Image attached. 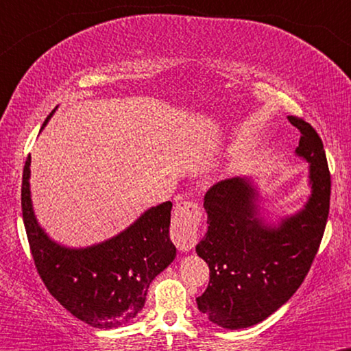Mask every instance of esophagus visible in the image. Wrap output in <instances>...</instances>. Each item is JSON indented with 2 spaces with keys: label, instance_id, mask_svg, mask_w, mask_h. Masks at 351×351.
Wrapping results in <instances>:
<instances>
[{
  "label": "esophagus",
  "instance_id": "1",
  "mask_svg": "<svg viewBox=\"0 0 351 351\" xmlns=\"http://www.w3.org/2000/svg\"><path fill=\"white\" fill-rule=\"evenodd\" d=\"M202 210L197 202H180L174 207L171 238L179 251H191L199 240Z\"/></svg>",
  "mask_w": 351,
  "mask_h": 351
}]
</instances>
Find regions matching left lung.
<instances>
[{
	"label": "left lung",
	"instance_id": "obj_1",
	"mask_svg": "<svg viewBox=\"0 0 351 351\" xmlns=\"http://www.w3.org/2000/svg\"><path fill=\"white\" fill-rule=\"evenodd\" d=\"M289 121L300 133L295 152L311 162L312 195L302 212L267 226L258 217L256 192L240 177L221 180L205 193L208 230L197 254L210 267V281L197 306L210 322L230 330L263 322L292 298L327 225L332 182L324 143L304 118Z\"/></svg>",
	"mask_w": 351,
	"mask_h": 351
}]
</instances>
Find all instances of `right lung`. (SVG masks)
<instances>
[{"mask_svg":"<svg viewBox=\"0 0 351 351\" xmlns=\"http://www.w3.org/2000/svg\"><path fill=\"white\" fill-rule=\"evenodd\" d=\"M29 166L31 156L24 164L21 207L32 259L47 291L70 314L92 327L113 328L130 322L144 307L152 279L176 258V246L169 238L172 204L164 202L149 208L108 241L69 250L49 240L37 225Z\"/></svg>","mask_w":351,"mask_h":351,"instance_id":"obj_1","label":"right lung"}]
</instances>
